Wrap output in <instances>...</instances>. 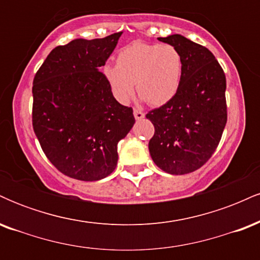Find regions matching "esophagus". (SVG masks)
<instances>
[{"label": "esophagus", "instance_id": "esophagus-1", "mask_svg": "<svg viewBox=\"0 0 260 260\" xmlns=\"http://www.w3.org/2000/svg\"><path fill=\"white\" fill-rule=\"evenodd\" d=\"M133 115H134V118H136L137 121H139V120H143V118H144V112H142V111H139V110H134L133 111Z\"/></svg>", "mask_w": 260, "mask_h": 260}]
</instances>
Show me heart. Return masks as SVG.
I'll return each instance as SVG.
<instances>
[{"label": "heart", "instance_id": "b5f03b06", "mask_svg": "<svg viewBox=\"0 0 260 260\" xmlns=\"http://www.w3.org/2000/svg\"><path fill=\"white\" fill-rule=\"evenodd\" d=\"M182 71L183 61L176 47L134 43L121 50L116 66H104L103 74L118 103H129L136 84L143 100L151 106H161L177 94Z\"/></svg>", "mask_w": 260, "mask_h": 260}]
</instances>
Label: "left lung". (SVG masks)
I'll list each match as a JSON object with an SVG mask.
<instances>
[{
  "label": "left lung",
  "instance_id": "left-lung-1",
  "mask_svg": "<svg viewBox=\"0 0 260 260\" xmlns=\"http://www.w3.org/2000/svg\"><path fill=\"white\" fill-rule=\"evenodd\" d=\"M176 47L183 71L177 94L147 113L155 127L149 151L157 168L170 175H186L210 159L228 121L226 78L207 47L180 34L159 38Z\"/></svg>",
  "mask_w": 260,
  "mask_h": 260
}]
</instances>
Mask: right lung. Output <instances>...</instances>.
Here are the masks:
<instances>
[{"label":"right lung","mask_w":260,"mask_h":260,"mask_svg":"<svg viewBox=\"0 0 260 260\" xmlns=\"http://www.w3.org/2000/svg\"><path fill=\"white\" fill-rule=\"evenodd\" d=\"M122 32L76 39L49 53L32 82V128L47 159L79 181H99L116 169L117 144L132 129V107L113 98L100 67Z\"/></svg>","instance_id":"1"}]
</instances>
